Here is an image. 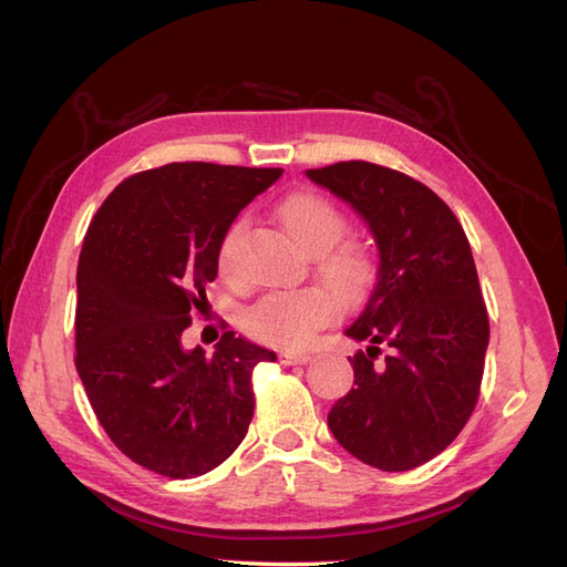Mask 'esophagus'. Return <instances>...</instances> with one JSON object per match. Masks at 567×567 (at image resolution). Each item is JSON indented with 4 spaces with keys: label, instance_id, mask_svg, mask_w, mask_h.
I'll return each instance as SVG.
<instances>
[{
    "label": "esophagus",
    "instance_id": "esophagus-1",
    "mask_svg": "<svg viewBox=\"0 0 567 567\" xmlns=\"http://www.w3.org/2000/svg\"><path fill=\"white\" fill-rule=\"evenodd\" d=\"M279 362L290 367V364H305L310 362V352H281L279 354Z\"/></svg>",
    "mask_w": 567,
    "mask_h": 567
}]
</instances>
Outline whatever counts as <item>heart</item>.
<instances>
[{
  "instance_id": "heart-1",
  "label": "heart",
  "mask_w": 567,
  "mask_h": 567,
  "mask_svg": "<svg viewBox=\"0 0 567 567\" xmlns=\"http://www.w3.org/2000/svg\"><path fill=\"white\" fill-rule=\"evenodd\" d=\"M277 217L293 244L315 255L317 279L340 305H352L367 293L375 277L373 255L359 238L342 236L348 215L329 196L319 192L290 194L279 203ZM244 229L246 219H234L217 248V267L229 279ZM331 312L333 302L319 290H274L248 307L244 329L262 346L296 350L312 340Z\"/></svg>"
}]
</instances>
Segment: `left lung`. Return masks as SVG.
I'll list each match as a JSON object with an SVG mask.
<instances>
[{"label": "left lung", "mask_w": 567, "mask_h": 567, "mask_svg": "<svg viewBox=\"0 0 567 567\" xmlns=\"http://www.w3.org/2000/svg\"><path fill=\"white\" fill-rule=\"evenodd\" d=\"M348 200L381 250L348 336L354 388L329 411L336 440L388 473L419 468L456 440L480 398L489 317L466 231L419 179L367 161L307 169Z\"/></svg>", "instance_id": "8db88e82"}]
</instances>
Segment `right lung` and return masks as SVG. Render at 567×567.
Listing matches in <instances>:
<instances>
[{
    "label": "right lung",
    "instance_id": "add662e5",
    "mask_svg": "<svg viewBox=\"0 0 567 567\" xmlns=\"http://www.w3.org/2000/svg\"><path fill=\"white\" fill-rule=\"evenodd\" d=\"M281 167L169 163L120 182L78 262L75 369L115 447L165 477L229 458L252 419V371L277 354L221 326L217 348L184 350L217 277V248Z\"/></svg>",
    "mask_w": 567,
    "mask_h": 567
}]
</instances>
